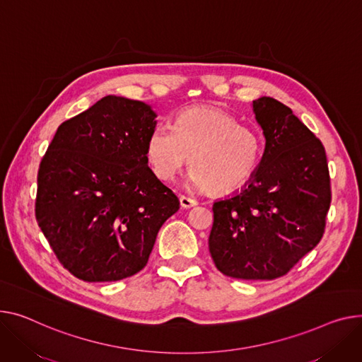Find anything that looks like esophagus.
Here are the masks:
<instances>
[{"label":"esophagus","mask_w":362,"mask_h":362,"mask_svg":"<svg viewBox=\"0 0 362 362\" xmlns=\"http://www.w3.org/2000/svg\"><path fill=\"white\" fill-rule=\"evenodd\" d=\"M179 201H180V206H182V208H192V206L197 205V201H195V199H192V198L185 197V195H182V197L179 198Z\"/></svg>","instance_id":"esophagus-1"}]
</instances>
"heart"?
<instances>
[{"label": "heart", "mask_w": 362, "mask_h": 362, "mask_svg": "<svg viewBox=\"0 0 362 362\" xmlns=\"http://www.w3.org/2000/svg\"><path fill=\"white\" fill-rule=\"evenodd\" d=\"M146 156L154 175L170 180L190 161L187 185L198 190L230 194L255 175L263 156V136L238 125L230 113L197 106L180 112L173 128L157 125L148 135Z\"/></svg>", "instance_id": "1"}]
</instances>
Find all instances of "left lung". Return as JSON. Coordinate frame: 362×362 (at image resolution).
<instances>
[{"label": "left lung", "instance_id": "8db88e82", "mask_svg": "<svg viewBox=\"0 0 362 362\" xmlns=\"http://www.w3.org/2000/svg\"><path fill=\"white\" fill-rule=\"evenodd\" d=\"M252 107L264 151L249 182L214 202L208 245L224 275L275 279L319 245L330 177L323 144L290 107L267 95Z\"/></svg>", "mask_w": 362, "mask_h": 362}]
</instances>
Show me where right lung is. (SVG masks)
Masks as SVG:
<instances>
[{"label": "right lung", "instance_id": "obj_1", "mask_svg": "<svg viewBox=\"0 0 362 362\" xmlns=\"http://www.w3.org/2000/svg\"><path fill=\"white\" fill-rule=\"evenodd\" d=\"M156 117L144 102L106 95L61 124L40 161L37 224L64 268L83 281L139 272L180 206L148 167Z\"/></svg>", "mask_w": 362, "mask_h": 362}]
</instances>
